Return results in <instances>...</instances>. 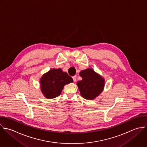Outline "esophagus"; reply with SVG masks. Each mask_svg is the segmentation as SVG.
<instances>
[{
  "mask_svg": "<svg viewBox=\"0 0 147 147\" xmlns=\"http://www.w3.org/2000/svg\"><path fill=\"white\" fill-rule=\"evenodd\" d=\"M72 78H73V79L74 82H76V80H77V76H74L72 77Z\"/></svg>",
  "mask_w": 147,
  "mask_h": 147,
  "instance_id": "34e87169",
  "label": "esophagus"
}]
</instances>
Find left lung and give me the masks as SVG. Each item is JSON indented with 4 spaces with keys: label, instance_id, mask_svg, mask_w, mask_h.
<instances>
[{
    "label": "left lung",
    "instance_id": "8db88e82",
    "mask_svg": "<svg viewBox=\"0 0 147 147\" xmlns=\"http://www.w3.org/2000/svg\"><path fill=\"white\" fill-rule=\"evenodd\" d=\"M80 75L82 80L77 84L81 96L88 100L95 98L102 91L104 80L92 69L82 70Z\"/></svg>",
    "mask_w": 147,
    "mask_h": 147
}]
</instances>
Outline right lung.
Wrapping results in <instances>:
<instances>
[{"mask_svg":"<svg viewBox=\"0 0 147 147\" xmlns=\"http://www.w3.org/2000/svg\"><path fill=\"white\" fill-rule=\"evenodd\" d=\"M73 80L61 69H52L44 74L40 79L41 90L47 98H54L61 94L66 84L72 82Z\"/></svg>","mask_w":147,"mask_h":147,"instance_id":"right-lung-1","label":"right lung"}]
</instances>
